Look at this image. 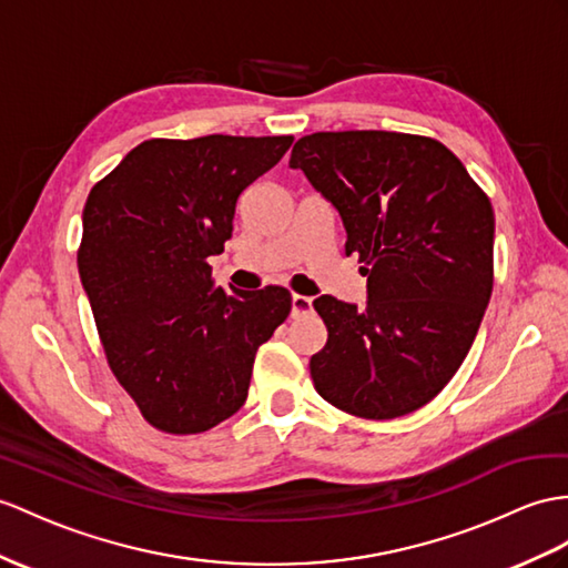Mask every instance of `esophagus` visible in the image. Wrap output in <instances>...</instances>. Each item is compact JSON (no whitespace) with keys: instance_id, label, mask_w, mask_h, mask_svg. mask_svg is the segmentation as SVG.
<instances>
[{"instance_id":"esophagus-1","label":"esophagus","mask_w":568,"mask_h":568,"mask_svg":"<svg viewBox=\"0 0 568 568\" xmlns=\"http://www.w3.org/2000/svg\"><path fill=\"white\" fill-rule=\"evenodd\" d=\"M313 311V298L308 296H292V317H301V315H308Z\"/></svg>"}]
</instances>
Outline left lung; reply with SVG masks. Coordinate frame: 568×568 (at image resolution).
Segmentation results:
<instances>
[{
    "label": "left lung",
    "mask_w": 568,
    "mask_h": 568,
    "mask_svg": "<svg viewBox=\"0 0 568 568\" xmlns=\"http://www.w3.org/2000/svg\"><path fill=\"white\" fill-rule=\"evenodd\" d=\"M292 169L335 206L347 255L364 262L366 306L321 296L327 344L311 356L315 390L364 419L434 399L477 337L494 286V210L436 140L385 130L315 132Z\"/></svg>",
    "instance_id": "obj_1"
}]
</instances>
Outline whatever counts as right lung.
<instances>
[{"instance_id": "1", "label": "right lung", "mask_w": 568, "mask_h": 568, "mask_svg": "<svg viewBox=\"0 0 568 568\" xmlns=\"http://www.w3.org/2000/svg\"><path fill=\"white\" fill-rule=\"evenodd\" d=\"M292 142L149 140L89 192L81 284L110 368L161 432L202 434L236 414L257 347L292 311L282 286L224 292L206 262L231 239L241 192Z\"/></svg>"}]
</instances>
